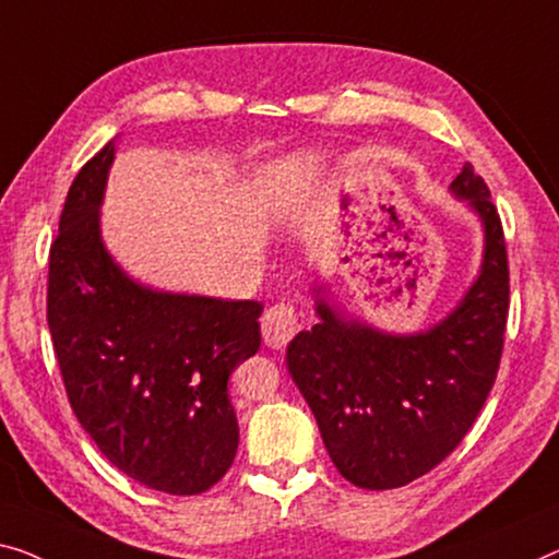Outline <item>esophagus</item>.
<instances>
[{
	"instance_id": "obj_1",
	"label": "esophagus",
	"mask_w": 559,
	"mask_h": 559,
	"mask_svg": "<svg viewBox=\"0 0 559 559\" xmlns=\"http://www.w3.org/2000/svg\"><path fill=\"white\" fill-rule=\"evenodd\" d=\"M301 329V319H298L296 308L290 304H276L263 313L261 319V333L265 346L283 348L290 338Z\"/></svg>"
}]
</instances>
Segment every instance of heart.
<instances>
[{"instance_id": "1", "label": "heart", "mask_w": 559, "mask_h": 559, "mask_svg": "<svg viewBox=\"0 0 559 559\" xmlns=\"http://www.w3.org/2000/svg\"><path fill=\"white\" fill-rule=\"evenodd\" d=\"M311 165H313V155H308V153H298V155L288 157V160H283L278 165V168H276V193L269 198V213L273 215V218H276V215H281V205H283L281 203V200H283L281 186H283V180L298 178V175L311 168Z\"/></svg>"}]
</instances>
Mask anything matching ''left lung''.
<instances>
[{
  "mask_svg": "<svg viewBox=\"0 0 559 559\" xmlns=\"http://www.w3.org/2000/svg\"><path fill=\"white\" fill-rule=\"evenodd\" d=\"M449 193L481 228L479 271L452 311L427 329L386 331L316 281L319 323L288 344V373L331 462L361 489L404 487L435 469L469 431L497 379L510 308L502 223L469 163Z\"/></svg>",
  "mask_w": 559,
  "mask_h": 559,
  "instance_id": "left-lung-1",
  "label": "left lung"
}]
</instances>
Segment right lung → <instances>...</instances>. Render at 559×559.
Instances as JSON below:
<instances>
[{"instance_id":"right-lung-1","label":"right lung","mask_w":559,"mask_h":559,"mask_svg":"<svg viewBox=\"0 0 559 559\" xmlns=\"http://www.w3.org/2000/svg\"><path fill=\"white\" fill-rule=\"evenodd\" d=\"M115 140L67 193L49 251V333L99 452L157 492L200 495L238 452L228 379L261 346L263 306L153 288L115 261L99 215Z\"/></svg>"}]
</instances>
